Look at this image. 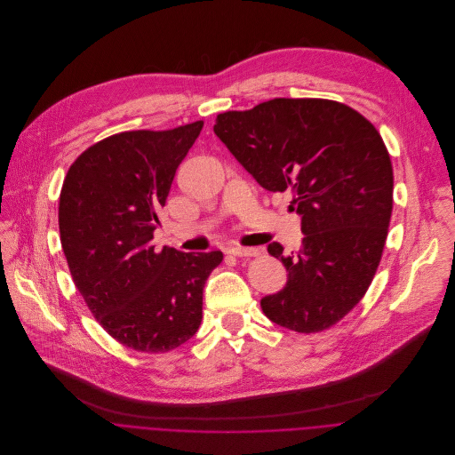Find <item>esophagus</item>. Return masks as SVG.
Segmentation results:
<instances>
[{
  "mask_svg": "<svg viewBox=\"0 0 455 455\" xmlns=\"http://www.w3.org/2000/svg\"><path fill=\"white\" fill-rule=\"evenodd\" d=\"M229 254L233 256H258L259 251L256 247H242V245H233L228 249Z\"/></svg>",
  "mask_w": 455,
  "mask_h": 455,
  "instance_id": "esophagus-1",
  "label": "esophagus"
}]
</instances>
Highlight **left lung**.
I'll return each instance as SVG.
<instances>
[{
  "mask_svg": "<svg viewBox=\"0 0 455 455\" xmlns=\"http://www.w3.org/2000/svg\"><path fill=\"white\" fill-rule=\"evenodd\" d=\"M215 134L268 192H292L305 238L282 259L283 291L261 299L263 314L298 333L339 323L368 292L393 213V164L375 125L346 104L275 99L217 116Z\"/></svg>",
  "mask_w": 455,
  "mask_h": 455,
  "instance_id": "8db88e82",
  "label": "left lung"
}]
</instances>
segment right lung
I'll list each match as a JSON object with an SVG mask.
<instances>
[{
    "instance_id": "add662e5",
    "label": "right lung",
    "mask_w": 455,
    "mask_h": 455,
    "mask_svg": "<svg viewBox=\"0 0 455 455\" xmlns=\"http://www.w3.org/2000/svg\"><path fill=\"white\" fill-rule=\"evenodd\" d=\"M204 122L127 131L85 148L59 199V231L75 287L120 344L166 353L196 335L203 291L224 254L156 249L157 210Z\"/></svg>"
}]
</instances>
